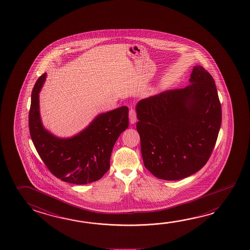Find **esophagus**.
Masks as SVG:
<instances>
[{
    "instance_id": "obj_1",
    "label": "esophagus",
    "mask_w": 250,
    "mask_h": 250,
    "mask_svg": "<svg viewBox=\"0 0 250 250\" xmlns=\"http://www.w3.org/2000/svg\"><path fill=\"white\" fill-rule=\"evenodd\" d=\"M129 119H130V123L134 124L137 121V114H136V110L133 108H131L129 110Z\"/></svg>"
}]
</instances>
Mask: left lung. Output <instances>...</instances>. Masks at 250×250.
Returning a JSON list of instances; mask_svg holds the SVG:
<instances>
[{"label":"left lung","mask_w":250,"mask_h":250,"mask_svg":"<svg viewBox=\"0 0 250 250\" xmlns=\"http://www.w3.org/2000/svg\"><path fill=\"white\" fill-rule=\"evenodd\" d=\"M189 83L136 105L143 162L160 179H184L200 170L219 135L222 114L214 80L195 66Z\"/></svg>","instance_id":"8db88e82"}]
</instances>
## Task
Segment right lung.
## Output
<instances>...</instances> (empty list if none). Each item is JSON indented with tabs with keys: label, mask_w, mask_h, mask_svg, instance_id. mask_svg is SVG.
<instances>
[{
	"label": "right lung",
	"mask_w": 250,
	"mask_h": 250,
	"mask_svg": "<svg viewBox=\"0 0 250 250\" xmlns=\"http://www.w3.org/2000/svg\"><path fill=\"white\" fill-rule=\"evenodd\" d=\"M44 73L31 93L29 127L31 140L45 166L58 178L75 184L101 179L110 168V155L119 135L129 125L128 108L119 107L98 115L78 134L62 139L44 129L40 112V94Z\"/></svg>",
	"instance_id": "obj_1"
}]
</instances>
